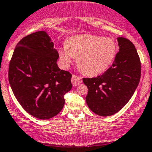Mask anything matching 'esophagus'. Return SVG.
Wrapping results in <instances>:
<instances>
[{"instance_id":"34e87169","label":"esophagus","mask_w":152,"mask_h":152,"mask_svg":"<svg viewBox=\"0 0 152 152\" xmlns=\"http://www.w3.org/2000/svg\"><path fill=\"white\" fill-rule=\"evenodd\" d=\"M72 83L74 86H76L79 84V83H82V78L79 76L76 75H73L72 77Z\"/></svg>"}]
</instances>
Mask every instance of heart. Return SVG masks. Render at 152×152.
<instances>
[{"instance_id":"1","label":"heart","mask_w":152,"mask_h":152,"mask_svg":"<svg viewBox=\"0 0 152 152\" xmlns=\"http://www.w3.org/2000/svg\"><path fill=\"white\" fill-rule=\"evenodd\" d=\"M116 53L117 44L113 39L91 34L74 36L58 49L63 66H68L77 57L79 69L89 76L105 72L113 63Z\"/></svg>"}]
</instances>
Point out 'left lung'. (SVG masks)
<instances>
[{"mask_svg": "<svg viewBox=\"0 0 152 152\" xmlns=\"http://www.w3.org/2000/svg\"><path fill=\"white\" fill-rule=\"evenodd\" d=\"M119 51L112 66L102 75L83 78L88 88L86 102L89 109L101 116H109L122 109L139 84L141 63L134 45L118 37Z\"/></svg>", "mask_w": 152, "mask_h": 152, "instance_id": "left-lung-1", "label": "left lung"}]
</instances>
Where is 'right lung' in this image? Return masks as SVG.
I'll list each match as a JSON object with an SVG mask.
<instances>
[{
	"label": "right lung",
	"mask_w": 152,
	"mask_h": 152,
	"mask_svg": "<svg viewBox=\"0 0 152 152\" xmlns=\"http://www.w3.org/2000/svg\"><path fill=\"white\" fill-rule=\"evenodd\" d=\"M58 51L45 31L26 36L15 46L9 66V82L24 110L40 119L55 116L71 90L72 74L57 64Z\"/></svg>",
	"instance_id": "add662e5"
}]
</instances>
